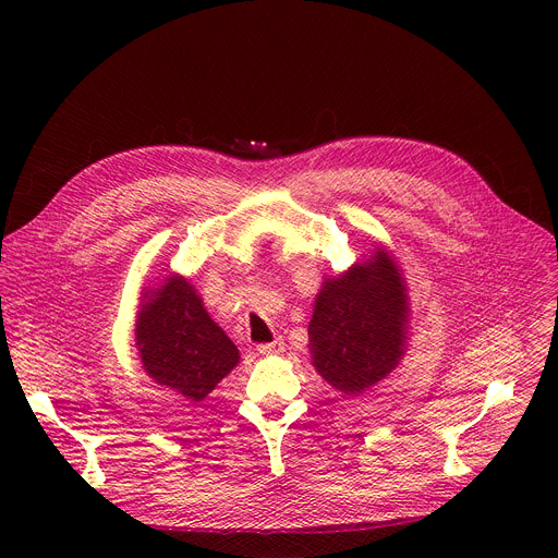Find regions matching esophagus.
I'll list each match as a JSON object with an SVG mask.
<instances>
[{"mask_svg":"<svg viewBox=\"0 0 558 558\" xmlns=\"http://www.w3.org/2000/svg\"><path fill=\"white\" fill-rule=\"evenodd\" d=\"M260 355H280L284 351V342L282 340H274V342H267V344H260L256 349Z\"/></svg>","mask_w":558,"mask_h":558,"instance_id":"1","label":"esophagus"}]
</instances>
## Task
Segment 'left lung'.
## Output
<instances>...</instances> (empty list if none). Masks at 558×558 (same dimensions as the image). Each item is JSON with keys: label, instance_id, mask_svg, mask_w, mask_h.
I'll return each mask as SVG.
<instances>
[{"label": "left lung", "instance_id": "obj_1", "mask_svg": "<svg viewBox=\"0 0 558 558\" xmlns=\"http://www.w3.org/2000/svg\"><path fill=\"white\" fill-rule=\"evenodd\" d=\"M411 342V298L390 250L325 278L308 323L313 368L338 392L360 395L404 360Z\"/></svg>", "mask_w": 558, "mask_h": 558}]
</instances>
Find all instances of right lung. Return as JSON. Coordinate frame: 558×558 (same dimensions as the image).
<instances>
[{"instance_id":"obj_1","label":"right lung","mask_w":558,"mask_h":558,"mask_svg":"<svg viewBox=\"0 0 558 558\" xmlns=\"http://www.w3.org/2000/svg\"><path fill=\"white\" fill-rule=\"evenodd\" d=\"M134 340L143 371L154 384L187 402H203L241 362V353L211 320L194 284L179 274L141 293Z\"/></svg>"}]
</instances>
